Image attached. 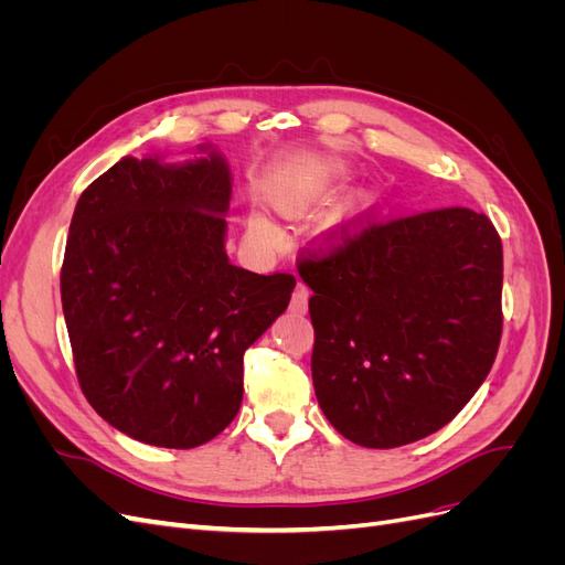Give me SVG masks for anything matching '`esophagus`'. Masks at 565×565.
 Returning <instances> with one entry per match:
<instances>
[{"label":"esophagus","mask_w":565,"mask_h":565,"mask_svg":"<svg viewBox=\"0 0 565 565\" xmlns=\"http://www.w3.org/2000/svg\"><path fill=\"white\" fill-rule=\"evenodd\" d=\"M309 287H306L303 282H297V287H295V295H292V311H297V313H303L306 309H309Z\"/></svg>","instance_id":"1"}]
</instances>
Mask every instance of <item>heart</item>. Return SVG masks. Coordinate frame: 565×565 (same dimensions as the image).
<instances>
[{"instance_id":"heart-1","label":"heart","mask_w":565,"mask_h":565,"mask_svg":"<svg viewBox=\"0 0 565 565\" xmlns=\"http://www.w3.org/2000/svg\"><path fill=\"white\" fill-rule=\"evenodd\" d=\"M252 226H254V228H256V231H266V224H264V221H262V218H256V221H254V224H252Z\"/></svg>"}]
</instances>
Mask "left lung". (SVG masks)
<instances>
[{
	"mask_svg": "<svg viewBox=\"0 0 565 565\" xmlns=\"http://www.w3.org/2000/svg\"><path fill=\"white\" fill-rule=\"evenodd\" d=\"M299 262L313 289V388L334 429L398 448L457 417L502 339V241L486 214L443 207L328 235Z\"/></svg>",
	"mask_w": 565,
	"mask_h": 565,
	"instance_id": "1",
	"label": "left lung"
}]
</instances>
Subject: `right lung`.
<instances>
[{"instance_id": "add662e5", "label": "right lung", "mask_w": 565, "mask_h": 565, "mask_svg": "<svg viewBox=\"0 0 565 565\" xmlns=\"http://www.w3.org/2000/svg\"><path fill=\"white\" fill-rule=\"evenodd\" d=\"M224 158H125L87 185L67 233L61 301L84 398L117 431L188 450L243 403V355L289 303V273L224 249Z\"/></svg>"}]
</instances>
